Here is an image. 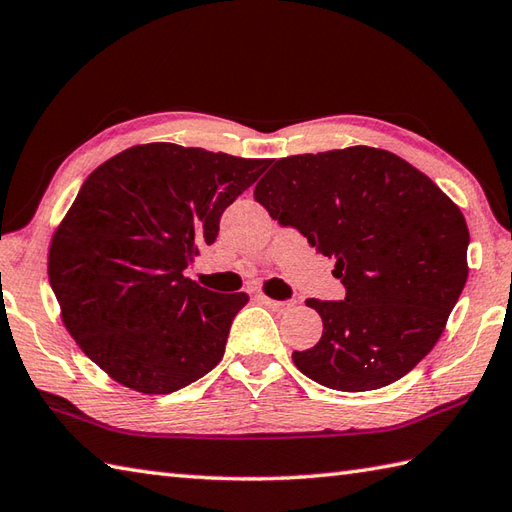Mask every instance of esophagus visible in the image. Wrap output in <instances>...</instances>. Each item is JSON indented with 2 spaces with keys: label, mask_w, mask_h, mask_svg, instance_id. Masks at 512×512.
<instances>
[{
  "label": "esophagus",
  "mask_w": 512,
  "mask_h": 512,
  "mask_svg": "<svg viewBox=\"0 0 512 512\" xmlns=\"http://www.w3.org/2000/svg\"><path fill=\"white\" fill-rule=\"evenodd\" d=\"M262 301L266 303L270 310H275V312H288V310L295 308V303H292V301H277V299H270V297H262Z\"/></svg>",
  "instance_id": "34e87169"
}]
</instances>
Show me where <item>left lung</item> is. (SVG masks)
Instances as JSON below:
<instances>
[{
  "mask_svg": "<svg viewBox=\"0 0 512 512\" xmlns=\"http://www.w3.org/2000/svg\"><path fill=\"white\" fill-rule=\"evenodd\" d=\"M255 200L332 257L345 286V301H306L323 334L292 352L299 372L372 391L433 350L469 277V226L436 182L391 151L356 145L275 160Z\"/></svg>",
  "mask_w": 512,
  "mask_h": 512,
  "instance_id": "8db88e82",
  "label": "left lung"
}]
</instances>
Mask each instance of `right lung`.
<instances>
[{"label": "right lung", "instance_id": "1", "mask_svg": "<svg viewBox=\"0 0 512 512\" xmlns=\"http://www.w3.org/2000/svg\"><path fill=\"white\" fill-rule=\"evenodd\" d=\"M262 158L149 143L96 167L52 235L48 277L83 354L140 394H171L222 361L246 292L202 288L184 268L264 169Z\"/></svg>", "mask_w": 512, "mask_h": 512}]
</instances>
